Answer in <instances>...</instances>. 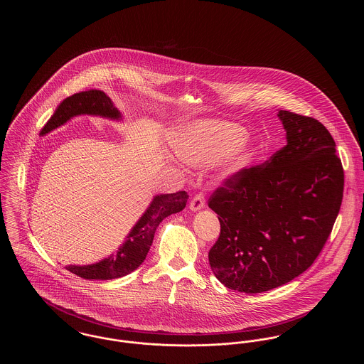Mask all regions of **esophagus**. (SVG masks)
Instances as JSON below:
<instances>
[{"label":"esophagus","instance_id":"34e87169","mask_svg":"<svg viewBox=\"0 0 364 364\" xmlns=\"http://www.w3.org/2000/svg\"><path fill=\"white\" fill-rule=\"evenodd\" d=\"M205 196L202 195V193H198V195H195L193 198H192V200H191L190 208L192 211H199V210H202V208H205Z\"/></svg>","mask_w":364,"mask_h":364}]
</instances>
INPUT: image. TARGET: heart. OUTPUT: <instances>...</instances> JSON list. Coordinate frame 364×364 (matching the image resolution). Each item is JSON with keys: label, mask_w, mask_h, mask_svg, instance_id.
Listing matches in <instances>:
<instances>
[{"label": "heart", "mask_w": 364, "mask_h": 364, "mask_svg": "<svg viewBox=\"0 0 364 364\" xmlns=\"http://www.w3.org/2000/svg\"><path fill=\"white\" fill-rule=\"evenodd\" d=\"M248 132L237 124L220 120H199L176 131L174 150L196 168H210L220 162L224 180H236L255 159V146Z\"/></svg>", "instance_id": "heart-1"}]
</instances>
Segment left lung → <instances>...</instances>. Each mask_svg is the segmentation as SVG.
<instances>
[{
	"label": "left lung",
	"mask_w": 364,
	"mask_h": 364,
	"mask_svg": "<svg viewBox=\"0 0 364 364\" xmlns=\"http://www.w3.org/2000/svg\"><path fill=\"white\" fill-rule=\"evenodd\" d=\"M287 144L263 165L226 180L208 200L221 233L208 252L226 288L260 294L306 272L338 215L344 171L323 124L288 110Z\"/></svg>",
	"instance_id": "8db88e82"
}]
</instances>
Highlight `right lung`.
Wrapping results in <instances>:
<instances>
[{
	"label": "right lung",
	"mask_w": 364,
	"mask_h": 364,
	"mask_svg": "<svg viewBox=\"0 0 364 364\" xmlns=\"http://www.w3.org/2000/svg\"><path fill=\"white\" fill-rule=\"evenodd\" d=\"M77 116H98L112 122H122L120 110L104 91L90 90L73 94L58 105L39 135H48ZM187 200L188 193L186 191L156 195L114 254L91 264H70L67 270L85 279H113L132 273L146 259L162 220L181 211Z\"/></svg>",
	"instance_id": "1"
}]
</instances>
